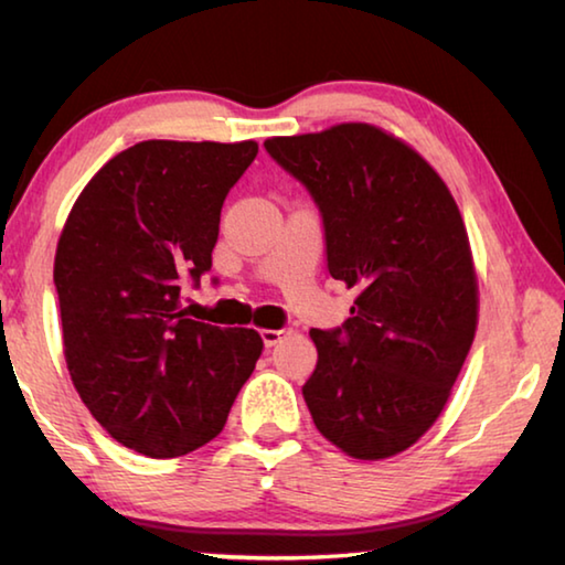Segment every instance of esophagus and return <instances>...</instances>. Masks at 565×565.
I'll return each mask as SVG.
<instances>
[{
	"label": "esophagus",
	"instance_id": "34e87169",
	"mask_svg": "<svg viewBox=\"0 0 565 565\" xmlns=\"http://www.w3.org/2000/svg\"><path fill=\"white\" fill-rule=\"evenodd\" d=\"M284 337H289V329H264L262 331V339H264V347H276Z\"/></svg>",
	"mask_w": 565,
	"mask_h": 565
}]
</instances>
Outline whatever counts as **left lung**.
<instances>
[{
    "mask_svg": "<svg viewBox=\"0 0 565 565\" xmlns=\"http://www.w3.org/2000/svg\"><path fill=\"white\" fill-rule=\"evenodd\" d=\"M309 189L329 274L359 296L341 329H311L303 401L361 461L396 456L441 416L473 343L478 281L461 212L434 167L371 124L264 141Z\"/></svg>",
    "mask_w": 565,
    "mask_h": 565,
    "instance_id": "8db88e82",
    "label": "left lung"
}]
</instances>
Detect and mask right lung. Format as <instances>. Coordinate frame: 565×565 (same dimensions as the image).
Here are the masks:
<instances>
[{
    "label": "right lung",
    "mask_w": 565,
    "mask_h": 565,
    "mask_svg": "<svg viewBox=\"0 0 565 565\" xmlns=\"http://www.w3.org/2000/svg\"><path fill=\"white\" fill-rule=\"evenodd\" d=\"M256 141H139L76 199L54 256L64 359L114 441L177 458L212 441L252 376L254 329L186 319L181 289L212 269L222 206Z\"/></svg>",
    "instance_id": "obj_1"
}]
</instances>
